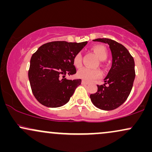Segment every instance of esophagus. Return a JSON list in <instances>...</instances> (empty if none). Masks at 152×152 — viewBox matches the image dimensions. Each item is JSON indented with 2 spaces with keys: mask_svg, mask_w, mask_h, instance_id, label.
<instances>
[{
  "mask_svg": "<svg viewBox=\"0 0 152 152\" xmlns=\"http://www.w3.org/2000/svg\"><path fill=\"white\" fill-rule=\"evenodd\" d=\"M81 83H82V84H83V85H87L88 83V82H87V81H81Z\"/></svg>",
  "mask_w": 152,
  "mask_h": 152,
  "instance_id": "34e87169",
  "label": "esophagus"
}]
</instances>
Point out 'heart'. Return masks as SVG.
I'll return each instance as SVG.
<instances>
[{
  "label": "heart",
  "instance_id": "obj_1",
  "mask_svg": "<svg viewBox=\"0 0 152 152\" xmlns=\"http://www.w3.org/2000/svg\"><path fill=\"white\" fill-rule=\"evenodd\" d=\"M94 51L101 61H104L107 58L108 52L106 48L102 45H96L94 46ZM74 65L75 67L79 69L82 66V55L81 53H77L74 57ZM77 76L82 80L86 81H93L102 78V72L99 69H91L88 68H83L77 72Z\"/></svg>",
  "mask_w": 152,
  "mask_h": 152
}]
</instances>
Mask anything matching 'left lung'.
Instances as JSON below:
<instances>
[{"label": "left lung", "instance_id": "obj_1", "mask_svg": "<svg viewBox=\"0 0 152 152\" xmlns=\"http://www.w3.org/2000/svg\"><path fill=\"white\" fill-rule=\"evenodd\" d=\"M93 41L109 44L112 54V65L104 78V84L97 85L98 91L91 94L90 98L97 108L111 111L119 107L129 96L135 78L134 60L123 45L114 40L97 38Z\"/></svg>", "mask_w": 152, "mask_h": 152}]
</instances>
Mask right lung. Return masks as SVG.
Returning <instances> with one entry per match:
<instances>
[{
  "mask_svg": "<svg viewBox=\"0 0 152 152\" xmlns=\"http://www.w3.org/2000/svg\"><path fill=\"white\" fill-rule=\"evenodd\" d=\"M87 44L52 41L38 48L31 56L28 78L35 98L43 106L56 108L69 102L81 79L69 80L76 73L74 57Z\"/></svg>",
  "mask_w": 152,
  "mask_h": 152,
  "instance_id": "1",
  "label": "right lung"
}]
</instances>
